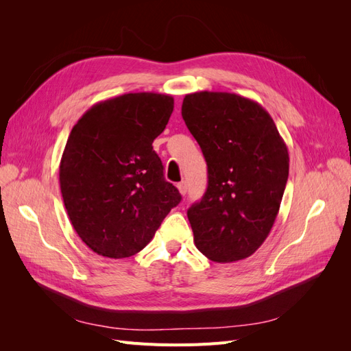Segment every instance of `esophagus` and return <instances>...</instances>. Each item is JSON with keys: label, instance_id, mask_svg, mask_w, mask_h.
Instances as JSON below:
<instances>
[{"label": "esophagus", "instance_id": "34e87169", "mask_svg": "<svg viewBox=\"0 0 351 351\" xmlns=\"http://www.w3.org/2000/svg\"><path fill=\"white\" fill-rule=\"evenodd\" d=\"M177 189H178V192L182 193L183 196L187 193V184H186V182H180V183L177 184Z\"/></svg>", "mask_w": 351, "mask_h": 351}]
</instances>
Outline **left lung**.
<instances>
[{
  "label": "left lung",
  "instance_id": "1",
  "mask_svg": "<svg viewBox=\"0 0 351 351\" xmlns=\"http://www.w3.org/2000/svg\"><path fill=\"white\" fill-rule=\"evenodd\" d=\"M182 115L208 165V189L187 210L196 247L236 262L269 236L289 178V149L262 105L228 92H195Z\"/></svg>",
  "mask_w": 351,
  "mask_h": 351
}]
</instances>
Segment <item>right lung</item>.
I'll use <instances>...</instances> for the list:
<instances>
[{
  "label": "right lung",
  "instance_id": "obj_1",
  "mask_svg": "<svg viewBox=\"0 0 351 351\" xmlns=\"http://www.w3.org/2000/svg\"><path fill=\"white\" fill-rule=\"evenodd\" d=\"M173 110L169 95L124 93L95 104L71 129L61 195L73 228L101 256L139 253L182 200L152 147Z\"/></svg>",
  "mask_w": 351,
  "mask_h": 351
}]
</instances>
